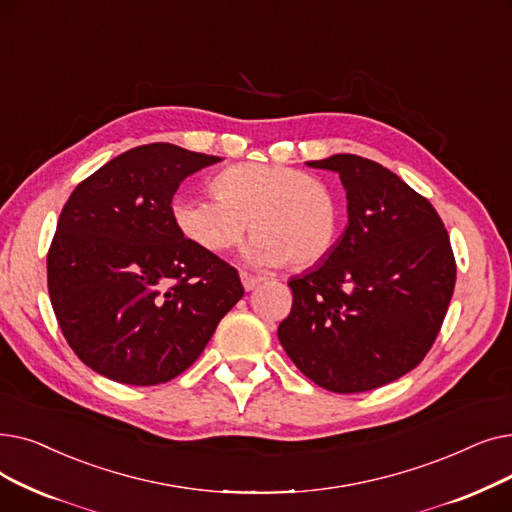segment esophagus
Returning <instances> with one entry per match:
<instances>
[{"label":"esophagus","instance_id":"esophagus-1","mask_svg":"<svg viewBox=\"0 0 512 512\" xmlns=\"http://www.w3.org/2000/svg\"><path fill=\"white\" fill-rule=\"evenodd\" d=\"M239 277H241V283H243V289L246 291H252V289H256L264 279L262 277H258V275H250V273H239Z\"/></svg>","mask_w":512,"mask_h":512}]
</instances>
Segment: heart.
I'll list each match as a JSON object with an SVG mask.
<instances>
[{
    "label": "heart",
    "instance_id": "heart-1",
    "mask_svg": "<svg viewBox=\"0 0 512 512\" xmlns=\"http://www.w3.org/2000/svg\"><path fill=\"white\" fill-rule=\"evenodd\" d=\"M212 196H179L170 206L179 233L208 254H223L254 235L250 260L306 269L323 260L335 239L331 189L298 168L239 162L212 179Z\"/></svg>",
    "mask_w": 512,
    "mask_h": 512
}]
</instances>
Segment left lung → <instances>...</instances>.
Listing matches in <instances>:
<instances>
[{"instance_id": "left-lung-1", "label": "left lung", "mask_w": 512, "mask_h": 512, "mask_svg": "<svg viewBox=\"0 0 512 512\" xmlns=\"http://www.w3.org/2000/svg\"><path fill=\"white\" fill-rule=\"evenodd\" d=\"M339 175L348 227L323 264L289 281L277 335L316 385L358 394L412 371L442 329L456 260L440 214L385 166L354 154L308 162Z\"/></svg>"}]
</instances>
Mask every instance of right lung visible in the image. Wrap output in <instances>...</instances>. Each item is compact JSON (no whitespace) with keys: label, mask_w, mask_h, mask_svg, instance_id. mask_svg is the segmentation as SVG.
<instances>
[{"label":"right lung","mask_w":512,"mask_h":512,"mask_svg":"<svg viewBox=\"0 0 512 512\" xmlns=\"http://www.w3.org/2000/svg\"><path fill=\"white\" fill-rule=\"evenodd\" d=\"M218 156L173 143L116 156L70 193L47 252L58 325L89 369L127 385L189 369L241 300L231 264L173 223L179 185Z\"/></svg>","instance_id":"1"}]
</instances>
